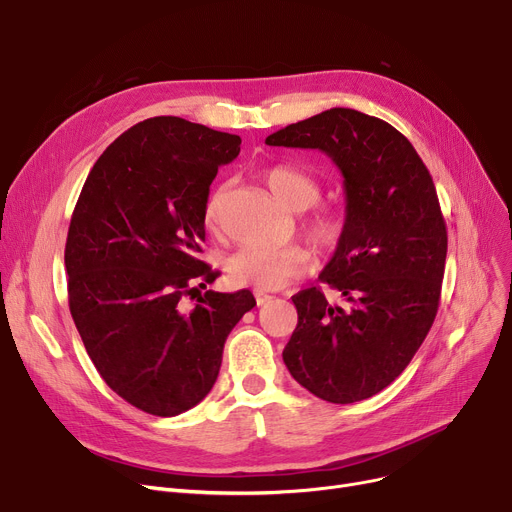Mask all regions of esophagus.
Here are the masks:
<instances>
[{"instance_id": "34e87169", "label": "esophagus", "mask_w": 512, "mask_h": 512, "mask_svg": "<svg viewBox=\"0 0 512 512\" xmlns=\"http://www.w3.org/2000/svg\"><path fill=\"white\" fill-rule=\"evenodd\" d=\"M274 297L272 294H265V292H261V290H255V301H257V305H265V303H270Z\"/></svg>"}]
</instances>
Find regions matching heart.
I'll use <instances>...</instances> for the list:
<instances>
[{"label":"heart","mask_w":512,"mask_h":512,"mask_svg":"<svg viewBox=\"0 0 512 512\" xmlns=\"http://www.w3.org/2000/svg\"><path fill=\"white\" fill-rule=\"evenodd\" d=\"M265 184L274 197L294 211H303L319 199V182L303 168L290 164H274L263 172ZM226 186H218L205 203V226L218 230L222 222ZM307 232L319 247H332L342 234V218L332 209H317ZM309 253L299 245H245L226 259V274L238 286L259 290H276L299 278L309 267Z\"/></svg>","instance_id":"1"}]
</instances>
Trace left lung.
Returning a JSON list of instances; mask_svg holds the SVG:
<instances>
[{"mask_svg": "<svg viewBox=\"0 0 512 512\" xmlns=\"http://www.w3.org/2000/svg\"><path fill=\"white\" fill-rule=\"evenodd\" d=\"M270 147L317 149L344 178L338 247L317 286L294 294L299 313L284 363L321 400L348 405L390 386L432 328L448 249L436 186L415 147L388 122L348 107L290 124Z\"/></svg>", "mask_w": 512, "mask_h": 512, "instance_id": "8db88e82", "label": "left lung"}]
</instances>
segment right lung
I'll list each match as a JSON object with an SVG mask.
<instances>
[{
  "instance_id": "right-lung-1",
  "label": "right lung",
  "mask_w": 512,
  "mask_h": 512,
  "mask_svg": "<svg viewBox=\"0 0 512 512\" xmlns=\"http://www.w3.org/2000/svg\"><path fill=\"white\" fill-rule=\"evenodd\" d=\"M240 137L176 116L134 124L103 151L76 201L68 303L99 375L132 407L174 417L209 394L249 290L201 294L205 203ZM186 296L198 297L193 310Z\"/></svg>"
}]
</instances>
